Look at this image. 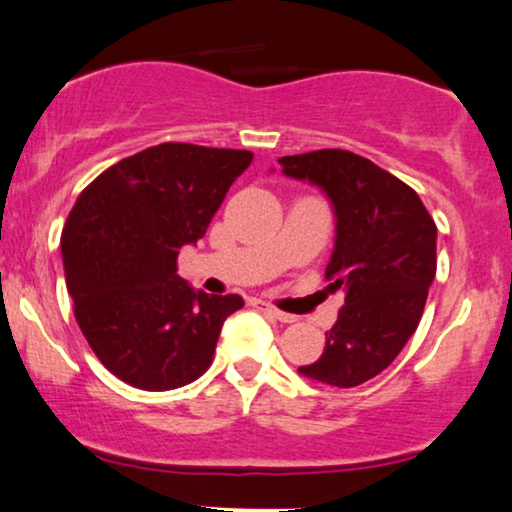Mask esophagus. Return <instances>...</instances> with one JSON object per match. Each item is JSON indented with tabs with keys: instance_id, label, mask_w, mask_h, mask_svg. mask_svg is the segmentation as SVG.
<instances>
[{
	"instance_id": "34e87169",
	"label": "esophagus",
	"mask_w": 512,
	"mask_h": 512,
	"mask_svg": "<svg viewBox=\"0 0 512 512\" xmlns=\"http://www.w3.org/2000/svg\"><path fill=\"white\" fill-rule=\"evenodd\" d=\"M250 306H252V309H257V311L267 313V316H271V318L281 320V323H295V316H290V313L278 311L276 306H271V304H267V302H262V299H252Z\"/></svg>"
}]
</instances>
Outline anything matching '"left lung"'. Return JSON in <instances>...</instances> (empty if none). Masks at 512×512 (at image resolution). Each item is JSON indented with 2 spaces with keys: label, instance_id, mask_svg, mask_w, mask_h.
I'll return each instance as SVG.
<instances>
[{
  "label": "left lung",
  "instance_id": "left-lung-1",
  "mask_svg": "<svg viewBox=\"0 0 512 512\" xmlns=\"http://www.w3.org/2000/svg\"><path fill=\"white\" fill-rule=\"evenodd\" d=\"M278 163L332 201L337 238L325 278L330 290L346 292L323 356L299 372L330 386H360L384 372L417 330L438 269V227L410 185L365 156L318 149Z\"/></svg>",
  "mask_w": 512,
  "mask_h": 512
}]
</instances>
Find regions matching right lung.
I'll use <instances>...</instances> for the list:
<instances>
[{
	"instance_id": "obj_1",
	"label": "right lung",
	"mask_w": 512,
	"mask_h": 512,
	"mask_svg": "<svg viewBox=\"0 0 512 512\" xmlns=\"http://www.w3.org/2000/svg\"><path fill=\"white\" fill-rule=\"evenodd\" d=\"M248 149L163 142L121 159L79 194L60 236L67 292L88 346L142 391L192 384L213 363L238 295L194 292L177 255L206 234Z\"/></svg>"
}]
</instances>
